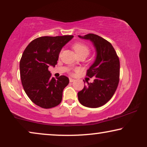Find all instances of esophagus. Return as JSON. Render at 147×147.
Masks as SVG:
<instances>
[{"mask_svg": "<svg viewBox=\"0 0 147 147\" xmlns=\"http://www.w3.org/2000/svg\"><path fill=\"white\" fill-rule=\"evenodd\" d=\"M75 81H76V80L72 79V78H69V82H75Z\"/></svg>", "mask_w": 147, "mask_h": 147, "instance_id": "1", "label": "esophagus"}]
</instances>
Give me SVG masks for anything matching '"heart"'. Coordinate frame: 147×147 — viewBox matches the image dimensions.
Returning <instances> with one entry per match:
<instances>
[{
	"label": "heart",
	"instance_id": "heart-1",
	"mask_svg": "<svg viewBox=\"0 0 147 147\" xmlns=\"http://www.w3.org/2000/svg\"><path fill=\"white\" fill-rule=\"evenodd\" d=\"M72 48H73L74 51L77 54L78 57H81V56H84V57H87L89 55L90 50V48L88 47L87 45L83 43H75L72 45Z\"/></svg>",
	"mask_w": 147,
	"mask_h": 147
}]
</instances>
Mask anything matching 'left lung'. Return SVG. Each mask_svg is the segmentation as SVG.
I'll list each match as a JSON object with an SVG mask.
<instances>
[{"instance_id": "8db88e82", "label": "left lung", "mask_w": 147, "mask_h": 147, "mask_svg": "<svg viewBox=\"0 0 147 147\" xmlns=\"http://www.w3.org/2000/svg\"><path fill=\"white\" fill-rule=\"evenodd\" d=\"M90 40L96 48V57L88 69L86 76L94 78L92 83H88L78 93L80 104L88 108H98L111 99L117 89L120 77V61L112 44L93 33L82 36ZM85 83V82H84Z\"/></svg>"}]
</instances>
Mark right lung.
I'll list each match as a JSON object with an SVG mask.
<instances>
[{"label":"right lung","instance_id":"right-lung-1","mask_svg":"<svg viewBox=\"0 0 147 147\" xmlns=\"http://www.w3.org/2000/svg\"><path fill=\"white\" fill-rule=\"evenodd\" d=\"M73 35L41 37L34 39L24 51L20 61L22 85L30 100L43 108H51L61 103L63 90L69 80L65 76L51 78L48 70L55 67L62 47Z\"/></svg>","mask_w":147,"mask_h":147}]
</instances>
